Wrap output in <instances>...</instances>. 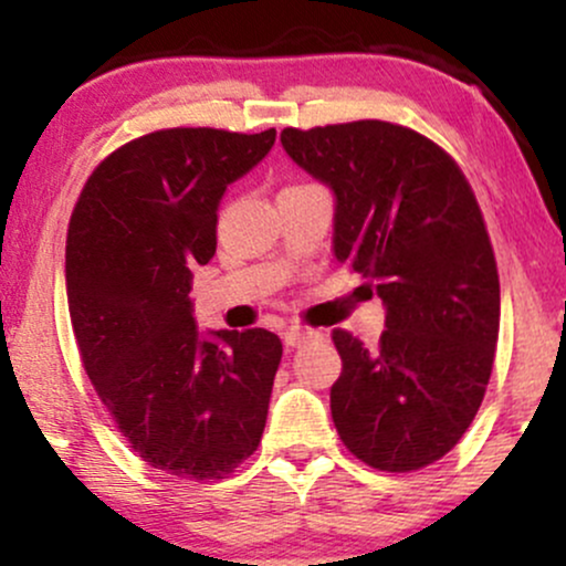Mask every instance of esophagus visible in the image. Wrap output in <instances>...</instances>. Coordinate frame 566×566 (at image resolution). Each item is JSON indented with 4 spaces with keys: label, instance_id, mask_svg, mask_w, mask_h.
Masks as SVG:
<instances>
[{
    "label": "esophagus",
    "instance_id": "esophagus-1",
    "mask_svg": "<svg viewBox=\"0 0 566 566\" xmlns=\"http://www.w3.org/2000/svg\"><path fill=\"white\" fill-rule=\"evenodd\" d=\"M311 340H319V333L316 329H308V327H290L287 333H284V343H287L290 348H301L305 343Z\"/></svg>",
    "mask_w": 566,
    "mask_h": 566
}]
</instances>
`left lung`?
Here are the masks:
<instances>
[{
    "instance_id": "obj_1",
    "label": "left lung",
    "mask_w": 566,
    "mask_h": 566,
    "mask_svg": "<svg viewBox=\"0 0 566 566\" xmlns=\"http://www.w3.org/2000/svg\"><path fill=\"white\" fill-rule=\"evenodd\" d=\"M282 146L333 191L335 258L386 305L375 348L333 333L337 433L373 469H423L471 426L495 361L500 282L476 197L450 154L391 122L287 127Z\"/></svg>"
}]
</instances>
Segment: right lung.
<instances>
[{"mask_svg":"<svg viewBox=\"0 0 566 566\" xmlns=\"http://www.w3.org/2000/svg\"><path fill=\"white\" fill-rule=\"evenodd\" d=\"M258 135L175 127L116 148L90 175L66 239L82 365L116 428L154 469L223 479L258 450L282 340L199 333L191 269L218 247L226 188L271 151Z\"/></svg>","mask_w":566,"mask_h":566,"instance_id":"right-lung-1","label":"right lung"}]
</instances>
